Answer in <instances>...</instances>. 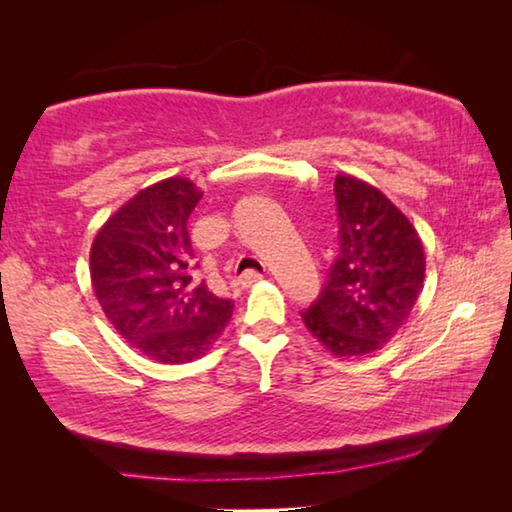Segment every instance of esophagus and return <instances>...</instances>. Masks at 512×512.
Here are the masks:
<instances>
[{
  "label": "esophagus",
  "mask_w": 512,
  "mask_h": 512,
  "mask_svg": "<svg viewBox=\"0 0 512 512\" xmlns=\"http://www.w3.org/2000/svg\"><path fill=\"white\" fill-rule=\"evenodd\" d=\"M262 273H255V271H246L244 275H241L239 277V284H244V287H253V284L255 282H259V280H262Z\"/></svg>",
  "instance_id": "1"
}]
</instances>
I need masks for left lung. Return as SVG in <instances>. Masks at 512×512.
<instances>
[{"mask_svg": "<svg viewBox=\"0 0 512 512\" xmlns=\"http://www.w3.org/2000/svg\"><path fill=\"white\" fill-rule=\"evenodd\" d=\"M341 253L302 320L336 357H366L400 332L422 291L427 257L418 230L377 187L334 178Z\"/></svg>", "mask_w": 512, "mask_h": 512, "instance_id": "1", "label": "left lung"}]
</instances>
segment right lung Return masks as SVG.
Returning a JSON list of instances; mask_svg holds the SVG:
<instances>
[{
	"label": "right lung",
	"mask_w": 512,
	"mask_h": 512,
	"mask_svg": "<svg viewBox=\"0 0 512 512\" xmlns=\"http://www.w3.org/2000/svg\"><path fill=\"white\" fill-rule=\"evenodd\" d=\"M201 196L180 176L144 187L101 225L90 250L92 289L112 327L171 366L203 357L235 309L192 277L187 219Z\"/></svg>",
	"instance_id": "1"
}]
</instances>
